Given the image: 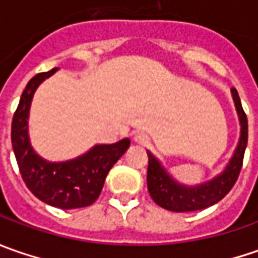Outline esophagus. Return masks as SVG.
<instances>
[{
  "label": "esophagus",
  "mask_w": 258,
  "mask_h": 258,
  "mask_svg": "<svg viewBox=\"0 0 258 258\" xmlns=\"http://www.w3.org/2000/svg\"><path fill=\"white\" fill-rule=\"evenodd\" d=\"M134 141L139 145H148L149 144V136L142 134V132H138V134L134 136Z\"/></svg>",
  "instance_id": "obj_1"
}]
</instances>
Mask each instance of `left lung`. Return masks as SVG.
Segmentation results:
<instances>
[{
  "mask_svg": "<svg viewBox=\"0 0 258 258\" xmlns=\"http://www.w3.org/2000/svg\"><path fill=\"white\" fill-rule=\"evenodd\" d=\"M231 96L240 120V139L228 164L214 178L195 185H185L176 181L152 152L146 151L149 158L148 176H146L148 191L151 194L152 200L159 207L173 213L200 211L220 203L231 191L243 166L244 152L248 139L247 116L244 113L241 100L235 89H231Z\"/></svg>",
  "mask_w": 258,
  "mask_h": 258,
  "instance_id": "obj_1",
  "label": "left lung"
}]
</instances>
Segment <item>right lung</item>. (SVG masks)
<instances>
[{
	"instance_id": "1",
	"label": "right lung",
	"mask_w": 258,
	"mask_h": 258,
	"mask_svg": "<svg viewBox=\"0 0 258 258\" xmlns=\"http://www.w3.org/2000/svg\"><path fill=\"white\" fill-rule=\"evenodd\" d=\"M57 69L34 76L25 86L11 124V142L15 159L27 188L38 200L61 210L83 208L99 198L104 179L131 141L124 138L112 145H94L86 154L69 161L53 162L37 154L30 141V107L38 86Z\"/></svg>"
}]
</instances>
